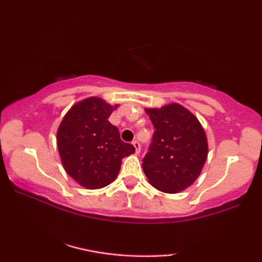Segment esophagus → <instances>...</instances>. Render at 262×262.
<instances>
[{
  "instance_id": "esophagus-1",
  "label": "esophagus",
  "mask_w": 262,
  "mask_h": 262,
  "mask_svg": "<svg viewBox=\"0 0 262 262\" xmlns=\"http://www.w3.org/2000/svg\"><path fill=\"white\" fill-rule=\"evenodd\" d=\"M132 145L135 146L136 154H139V151H141V144H139L137 141H134V142H132Z\"/></svg>"
}]
</instances>
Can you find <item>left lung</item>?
Here are the masks:
<instances>
[{
	"label": "left lung",
	"mask_w": 262,
	"mask_h": 262,
	"mask_svg": "<svg viewBox=\"0 0 262 262\" xmlns=\"http://www.w3.org/2000/svg\"><path fill=\"white\" fill-rule=\"evenodd\" d=\"M155 127L143 170L151 186L164 193L189 187L202 173L207 139L199 120L179 103L146 108Z\"/></svg>",
	"instance_id": "8db88e82"
}]
</instances>
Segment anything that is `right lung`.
I'll list each match as a JSON object with an SVG mask.
<instances>
[{
	"label": "right lung",
	"instance_id": "right-lung-1",
	"mask_svg": "<svg viewBox=\"0 0 262 262\" xmlns=\"http://www.w3.org/2000/svg\"><path fill=\"white\" fill-rule=\"evenodd\" d=\"M117 107L94 96L82 100L68 111L57 131L64 169L88 189L114 181L121 159L135 152V146L121 141L119 130L108 121Z\"/></svg>",
	"mask_w": 262,
	"mask_h": 262
}]
</instances>
